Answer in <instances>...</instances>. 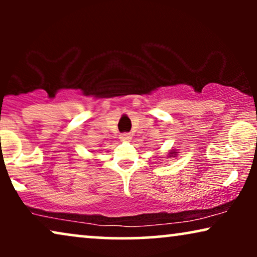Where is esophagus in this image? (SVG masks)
<instances>
[{
	"label": "esophagus",
	"instance_id": "34e87169",
	"mask_svg": "<svg viewBox=\"0 0 257 257\" xmlns=\"http://www.w3.org/2000/svg\"><path fill=\"white\" fill-rule=\"evenodd\" d=\"M120 139L124 140V142H126V140L131 139V135H130V133H121Z\"/></svg>",
	"mask_w": 257,
	"mask_h": 257
}]
</instances>
